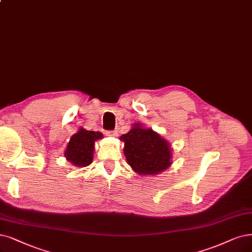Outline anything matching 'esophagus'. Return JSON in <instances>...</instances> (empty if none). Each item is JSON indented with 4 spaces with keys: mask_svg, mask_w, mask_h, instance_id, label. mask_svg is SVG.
<instances>
[{
    "mask_svg": "<svg viewBox=\"0 0 252 252\" xmlns=\"http://www.w3.org/2000/svg\"><path fill=\"white\" fill-rule=\"evenodd\" d=\"M106 135H107L108 137H117L118 133H117V131H108V132L106 133Z\"/></svg>",
    "mask_w": 252,
    "mask_h": 252,
    "instance_id": "1",
    "label": "esophagus"
}]
</instances>
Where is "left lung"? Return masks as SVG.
Segmentation results:
<instances>
[{
	"mask_svg": "<svg viewBox=\"0 0 252 252\" xmlns=\"http://www.w3.org/2000/svg\"><path fill=\"white\" fill-rule=\"evenodd\" d=\"M127 164L140 175H155L171 165V147L152 128L134 124L129 131L120 136Z\"/></svg>",
	"mask_w": 252,
	"mask_h": 252,
	"instance_id": "1",
	"label": "left lung"
}]
</instances>
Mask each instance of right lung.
Masks as SVG:
<instances>
[{
    "instance_id": "obj_1",
    "label": "right lung",
    "mask_w": 252,
    "mask_h": 252,
    "mask_svg": "<svg viewBox=\"0 0 252 252\" xmlns=\"http://www.w3.org/2000/svg\"><path fill=\"white\" fill-rule=\"evenodd\" d=\"M102 137L104 136L99 132L87 131L81 127L76 134L71 136L64 157L68 162L80 168L89 166L93 159L94 143Z\"/></svg>"
}]
</instances>
